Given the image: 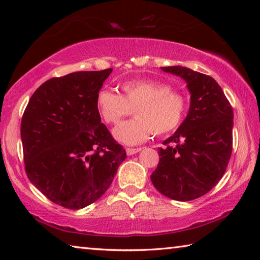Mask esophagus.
I'll return each mask as SVG.
<instances>
[{
	"label": "esophagus",
	"instance_id": "esophagus-1",
	"mask_svg": "<svg viewBox=\"0 0 260 260\" xmlns=\"http://www.w3.org/2000/svg\"><path fill=\"white\" fill-rule=\"evenodd\" d=\"M141 150H142V148H127L126 152L128 156H132V155H135V153L140 152Z\"/></svg>",
	"mask_w": 260,
	"mask_h": 260
}]
</instances>
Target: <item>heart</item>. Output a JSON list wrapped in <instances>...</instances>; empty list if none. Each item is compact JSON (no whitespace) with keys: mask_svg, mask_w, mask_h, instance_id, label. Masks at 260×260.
<instances>
[{"mask_svg":"<svg viewBox=\"0 0 260 260\" xmlns=\"http://www.w3.org/2000/svg\"><path fill=\"white\" fill-rule=\"evenodd\" d=\"M122 95L110 89L96 94V108L108 124H118L135 109V119L121 122L113 129L114 139L124 144L142 143L152 133L170 134L177 131L188 112L186 96L169 83L135 79L121 83Z\"/></svg>","mask_w":260,"mask_h":260,"instance_id":"obj_1","label":"heart"}]
</instances>
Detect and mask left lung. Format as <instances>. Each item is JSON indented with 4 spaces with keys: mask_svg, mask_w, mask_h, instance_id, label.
<instances>
[{
    "mask_svg": "<svg viewBox=\"0 0 260 260\" xmlns=\"http://www.w3.org/2000/svg\"><path fill=\"white\" fill-rule=\"evenodd\" d=\"M181 77L190 107L181 126L158 148L151 182L162 195L192 201L209 192L227 169L233 149V108L213 78L183 67L161 68Z\"/></svg>",
    "mask_w": 260,
    "mask_h": 260,
    "instance_id": "8db88e82",
    "label": "left lung"
}]
</instances>
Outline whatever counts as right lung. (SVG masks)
Here are the masks:
<instances>
[{
	"mask_svg": "<svg viewBox=\"0 0 260 260\" xmlns=\"http://www.w3.org/2000/svg\"><path fill=\"white\" fill-rule=\"evenodd\" d=\"M111 72L49 79L34 91L21 118L25 172L48 200L67 209L98 201L126 158L96 108V94Z\"/></svg>",
	"mask_w": 260,
	"mask_h": 260,
	"instance_id": "right-lung-1",
	"label": "right lung"
}]
</instances>
